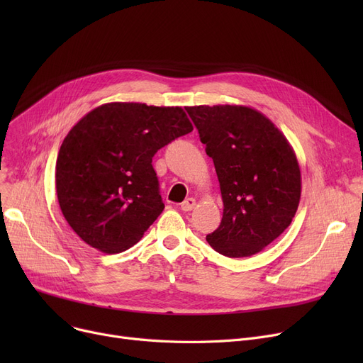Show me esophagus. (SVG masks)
Returning <instances> with one entry per match:
<instances>
[{"label": "esophagus", "mask_w": 363, "mask_h": 363, "mask_svg": "<svg viewBox=\"0 0 363 363\" xmlns=\"http://www.w3.org/2000/svg\"><path fill=\"white\" fill-rule=\"evenodd\" d=\"M194 206H196V200H194L193 197H189V199H186V200L181 204V211H182V212H191L193 208H194Z\"/></svg>", "instance_id": "1"}]
</instances>
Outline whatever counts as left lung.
<instances>
[{"label": "left lung", "instance_id": "obj_1", "mask_svg": "<svg viewBox=\"0 0 363 363\" xmlns=\"http://www.w3.org/2000/svg\"><path fill=\"white\" fill-rule=\"evenodd\" d=\"M212 157L223 201L216 231L206 237L228 257L262 252L290 226L300 201L301 175L284 133L245 106L185 107Z\"/></svg>", "mask_w": 363, "mask_h": 363}]
</instances>
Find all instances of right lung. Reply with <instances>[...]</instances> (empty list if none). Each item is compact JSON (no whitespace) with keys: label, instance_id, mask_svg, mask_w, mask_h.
I'll return each instance as SVG.
<instances>
[{"label":"right lung","instance_id":"1","mask_svg":"<svg viewBox=\"0 0 363 363\" xmlns=\"http://www.w3.org/2000/svg\"><path fill=\"white\" fill-rule=\"evenodd\" d=\"M191 130L181 107L107 103L85 114L55 164L57 199L72 230L108 255L137 244L164 208L152 157Z\"/></svg>","mask_w":363,"mask_h":363}]
</instances>
